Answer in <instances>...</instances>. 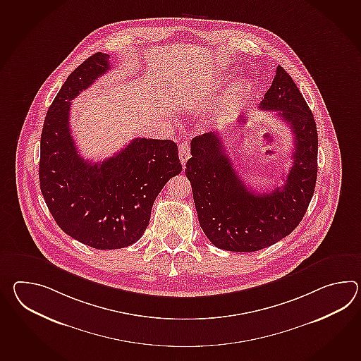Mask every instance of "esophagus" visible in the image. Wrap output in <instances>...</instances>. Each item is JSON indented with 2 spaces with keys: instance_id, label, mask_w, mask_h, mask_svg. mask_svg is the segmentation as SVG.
I'll return each mask as SVG.
<instances>
[{
  "instance_id": "obj_1",
  "label": "esophagus",
  "mask_w": 361,
  "mask_h": 361,
  "mask_svg": "<svg viewBox=\"0 0 361 361\" xmlns=\"http://www.w3.org/2000/svg\"><path fill=\"white\" fill-rule=\"evenodd\" d=\"M178 157H180L181 164L185 166L186 161L190 158V146L188 142H181L178 145Z\"/></svg>"
}]
</instances>
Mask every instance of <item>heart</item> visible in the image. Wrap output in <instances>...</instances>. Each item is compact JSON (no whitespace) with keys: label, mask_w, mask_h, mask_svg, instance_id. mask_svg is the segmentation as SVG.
Segmentation results:
<instances>
[{"label":"heart","mask_w":361,"mask_h":361,"mask_svg":"<svg viewBox=\"0 0 361 361\" xmlns=\"http://www.w3.org/2000/svg\"><path fill=\"white\" fill-rule=\"evenodd\" d=\"M247 92H249V82L246 80L237 81L231 90V97H229L231 104H240Z\"/></svg>","instance_id":"b5f03b06"}]
</instances>
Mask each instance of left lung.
<instances>
[{"instance_id": "8db88e82", "label": "left lung", "mask_w": 361, "mask_h": 361, "mask_svg": "<svg viewBox=\"0 0 361 361\" xmlns=\"http://www.w3.org/2000/svg\"><path fill=\"white\" fill-rule=\"evenodd\" d=\"M260 110L279 111L294 133L293 166L285 185L255 192L240 180L217 133L192 140L185 173L192 184L200 228L212 245L235 252L265 249L302 221L317 178V128L297 84L281 66Z\"/></svg>"}]
</instances>
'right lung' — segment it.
<instances>
[{
	"label": "right lung",
	"instance_id": "1",
	"mask_svg": "<svg viewBox=\"0 0 361 361\" xmlns=\"http://www.w3.org/2000/svg\"><path fill=\"white\" fill-rule=\"evenodd\" d=\"M110 56L96 53L75 68L50 104L40 144V189L66 234L97 250L123 249L144 234L154 200L183 166L171 140L135 138L99 163L78 152L71 101L110 70Z\"/></svg>",
	"mask_w": 361,
	"mask_h": 361
}]
</instances>
